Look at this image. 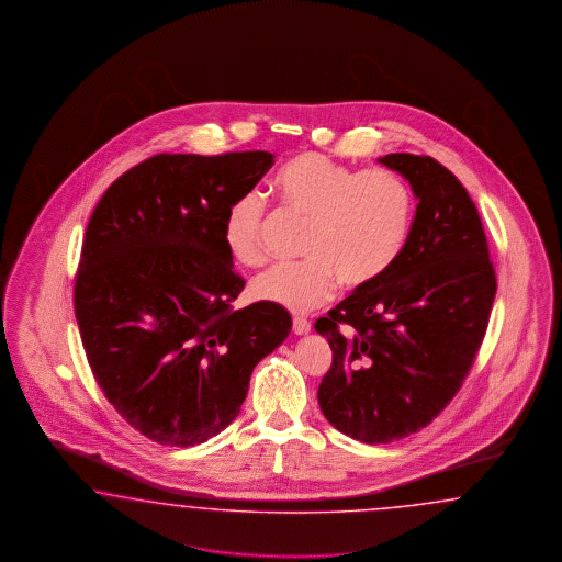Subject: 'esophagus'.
I'll list each match as a JSON object with an SVG mask.
<instances>
[{"label": "esophagus", "mask_w": 562, "mask_h": 562, "mask_svg": "<svg viewBox=\"0 0 562 562\" xmlns=\"http://www.w3.org/2000/svg\"><path fill=\"white\" fill-rule=\"evenodd\" d=\"M292 331L296 336H305V334L311 331V322H306L305 317H294L292 319Z\"/></svg>", "instance_id": "esophagus-1"}]
</instances>
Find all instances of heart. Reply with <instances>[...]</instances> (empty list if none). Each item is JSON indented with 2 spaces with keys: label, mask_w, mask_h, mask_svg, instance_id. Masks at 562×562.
<instances>
[{
  "label": "heart",
  "mask_w": 562,
  "mask_h": 562,
  "mask_svg": "<svg viewBox=\"0 0 562 562\" xmlns=\"http://www.w3.org/2000/svg\"><path fill=\"white\" fill-rule=\"evenodd\" d=\"M282 205L308 218L303 261L276 263L254 280L257 299L306 313L324 305L338 280L362 286L387 272L408 243L416 195L387 169L357 170L319 153L290 158L273 177ZM266 204L249 191L228 207L224 243L243 266H259Z\"/></svg>",
  "instance_id": "1"
}]
</instances>
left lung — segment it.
Instances as JSON below:
<instances>
[{"label": "left lung", "mask_w": 562, "mask_h": 562, "mask_svg": "<svg viewBox=\"0 0 562 562\" xmlns=\"http://www.w3.org/2000/svg\"><path fill=\"white\" fill-rule=\"evenodd\" d=\"M418 200L392 268L315 322L331 346L317 400L340 432L393 442L432 423L460 392L488 327L496 276L476 205L430 156L387 154Z\"/></svg>", "instance_id": "left-lung-1"}]
</instances>
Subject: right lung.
<instances>
[{"label": "right lung", "mask_w": 562, "mask_h": 562, "mask_svg": "<svg viewBox=\"0 0 562 562\" xmlns=\"http://www.w3.org/2000/svg\"><path fill=\"white\" fill-rule=\"evenodd\" d=\"M273 154H156L104 191L74 311L104 397L144 437L191 447L231 425L257 362L289 338L284 306L233 308L245 280L224 243L228 207Z\"/></svg>", "instance_id": "obj_1"}]
</instances>
